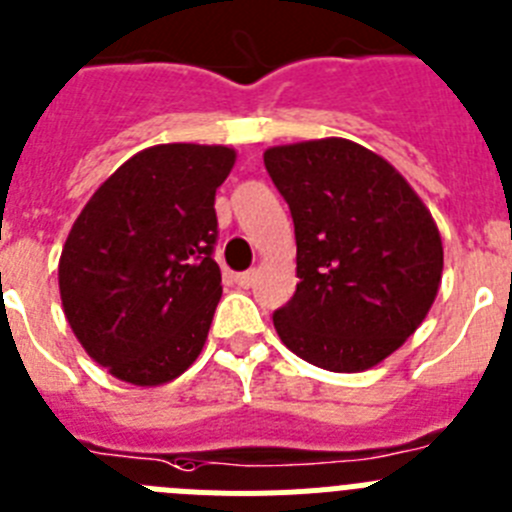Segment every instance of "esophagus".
I'll list each match as a JSON object with an SVG mask.
<instances>
[{
    "label": "esophagus",
    "instance_id": "obj_1",
    "mask_svg": "<svg viewBox=\"0 0 512 512\" xmlns=\"http://www.w3.org/2000/svg\"><path fill=\"white\" fill-rule=\"evenodd\" d=\"M255 278H257L255 270H244V273L234 275V283H237V286H242V288H250L252 283H255Z\"/></svg>",
    "mask_w": 512,
    "mask_h": 512
}]
</instances>
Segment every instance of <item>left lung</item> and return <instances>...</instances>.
<instances>
[{"label": "left lung", "instance_id": "1", "mask_svg": "<svg viewBox=\"0 0 512 512\" xmlns=\"http://www.w3.org/2000/svg\"><path fill=\"white\" fill-rule=\"evenodd\" d=\"M296 231V293L273 311L288 350L319 368L376 366L420 327L441 286L433 216L379 154L348 139L265 151Z\"/></svg>", "mask_w": 512, "mask_h": 512}]
</instances>
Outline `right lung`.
<instances>
[{
    "instance_id": "1",
    "label": "right lung",
    "mask_w": 512,
    "mask_h": 512,
    "mask_svg": "<svg viewBox=\"0 0 512 512\" xmlns=\"http://www.w3.org/2000/svg\"><path fill=\"white\" fill-rule=\"evenodd\" d=\"M231 167L226 146H151L102 182L71 226L59 262L64 314L121 381H172L203 350L221 299L213 201Z\"/></svg>"
}]
</instances>
